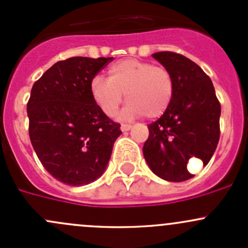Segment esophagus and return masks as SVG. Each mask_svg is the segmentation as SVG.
<instances>
[{
	"mask_svg": "<svg viewBox=\"0 0 248 248\" xmlns=\"http://www.w3.org/2000/svg\"><path fill=\"white\" fill-rule=\"evenodd\" d=\"M131 128H132V124H121V131L122 132H127V131H129Z\"/></svg>",
	"mask_w": 248,
	"mask_h": 248,
	"instance_id": "esophagus-1",
	"label": "esophagus"
}]
</instances>
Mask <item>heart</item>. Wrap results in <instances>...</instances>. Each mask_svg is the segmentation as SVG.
Wrapping results in <instances>:
<instances>
[{"mask_svg":"<svg viewBox=\"0 0 248 248\" xmlns=\"http://www.w3.org/2000/svg\"><path fill=\"white\" fill-rule=\"evenodd\" d=\"M108 79L97 76L90 92L94 103L107 116H114L126 94L127 107L122 119L145 116L157 119L170 106L175 85L170 72L147 61L127 59L112 64Z\"/></svg>","mask_w":248,"mask_h":248,"instance_id":"1","label":"heart"}]
</instances>
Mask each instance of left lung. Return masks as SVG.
I'll list each match as a JSON object with an SVG mask.
<instances>
[{
    "mask_svg": "<svg viewBox=\"0 0 248 248\" xmlns=\"http://www.w3.org/2000/svg\"><path fill=\"white\" fill-rule=\"evenodd\" d=\"M174 79L175 91L167 111L149 126L142 147L145 161L161 179L181 182L193 177L187 169L192 157L207 164L219 140L221 104L211 79L184 55H152Z\"/></svg>",
    "mask_w": 248,
    "mask_h": 248,
    "instance_id": "1",
    "label": "left lung"
}]
</instances>
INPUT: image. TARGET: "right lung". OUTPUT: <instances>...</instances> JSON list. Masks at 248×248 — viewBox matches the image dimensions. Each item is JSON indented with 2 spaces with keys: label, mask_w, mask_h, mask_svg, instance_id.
I'll return each mask as SVG.
<instances>
[{
  "label": "right lung",
  "mask_w": 248,
  "mask_h": 248,
  "mask_svg": "<svg viewBox=\"0 0 248 248\" xmlns=\"http://www.w3.org/2000/svg\"><path fill=\"white\" fill-rule=\"evenodd\" d=\"M112 57H71L50 67L31 90L27 116L32 146L50 175L69 186L102 176L120 124L93 102L91 80Z\"/></svg>",
  "instance_id": "right-lung-1"
}]
</instances>
